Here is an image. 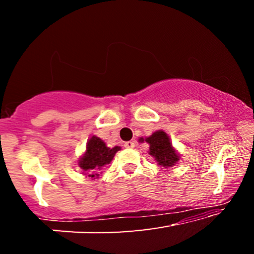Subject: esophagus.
I'll return each instance as SVG.
<instances>
[{"label":"esophagus","instance_id":"1","mask_svg":"<svg viewBox=\"0 0 254 254\" xmlns=\"http://www.w3.org/2000/svg\"><path fill=\"white\" fill-rule=\"evenodd\" d=\"M134 147H135V143L133 141H128L125 143V148H127V149H133Z\"/></svg>","mask_w":254,"mask_h":254}]
</instances>
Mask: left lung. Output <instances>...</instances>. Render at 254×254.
<instances>
[{"label": "left lung", "mask_w": 254, "mask_h": 254, "mask_svg": "<svg viewBox=\"0 0 254 254\" xmlns=\"http://www.w3.org/2000/svg\"><path fill=\"white\" fill-rule=\"evenodd\" d=\"M149 144V155L155 158L159 166L169 169L179 162V152L173 148L169 135L164 130H156L148 137H140V142Z\"/></svg>", "instance_id": "left-lung-1"}]
</instances>
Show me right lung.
Listing matches in <instances>:
<instances>
[{"label":"right lung","mask_w":254,"mask_h":254,"mask_svg":"<svg viewBox=\"0 0 254 254\" xmlns=\"http://www.w3.org/2000/svg\"><path fill=\"white\" fill-rule=\"evenodd\" d=\"M120 147L109 148L102 138L92 135L86 142L85 151L78 158L77 164L82 169L83 175L89 178H99L102 170L106 164L112 162L114 155L120 150Z\"/></svg>","instance_id":"obj_1"}]
</instances>
